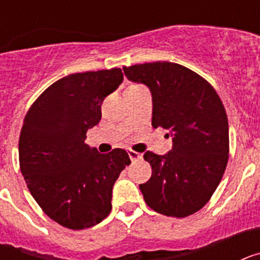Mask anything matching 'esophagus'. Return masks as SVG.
Here are the masks:
<instances>
[{"label": "esophagus", "instance_id": "esophagus-1", "mask_svg": "<svg viewBox=\"0 0 260 260\" xmlns=\"http://www.w3.org/2000/svg\"><path fill=\"white\" fill-rule=\"evenodd\" d=\"M127 153H128V157L132 158V161H137V160H139V158H142L141 153L135 152V151H133V150H128Z\"/></svg>", "mask_w": 260, "mask_h": 260}]
</instances>
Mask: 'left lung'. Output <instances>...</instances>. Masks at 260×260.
<instances>
[{
	"label": "left lung",
	"instance_id": "obj_1",
	"mask_svg": "<svg viewBox=\"0 0 260 260\" xmlns=\"http://www.w3.org/2000/svg\"><path fill=\"white\" fill-rule=\"evenodd\" d=\"M133 82L152 93V126L171 130L167 155L144 153L151 178L139 185L147 206L172 217H186L206 206L219 186L229 158L228 117L207 80L174 62L123 68Z\"/></svg>",
	"mask_w": 260,
	"mask_h": 260
}]
</instances>
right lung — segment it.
<instances>
[{
  "instance_id": "right-lung-1",
  "label": "right lung",
  "mask_w": 260,
  "mask_h": 260,
  "mask_svg": "<svg viewBox=\"0 0 260 260\" xmlns=\"http://www.w3.org/2000/svg\"><path fill=\"white\" fill-rule=\"evenodd\" d=\"M123 80L122 70L86 71L50 84L29 107L19 137V167L29 192L50 219L73 231L109 215L112 189L130 164L122 148L99 153L87 130L102 119V104Z\"/></svg>"
}]
</instances>
